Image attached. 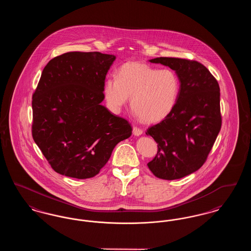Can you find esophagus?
Here are the masks:
<instances>
[{
	"label": "esophagus",
	"mask_w": 251,
	"mask_h": 251,
	"mask_svg": "<svg viewBox=\"0 0 251 251\" xmlns=\"http://www.w3.org/2000/svg\"><path fill=\"white\" fill-rule=\"evenodd\" d=\"M143 133V131L137 127H133L132 128V134L135 136H140Z\"/></svg>",
	"instance_id": "esophagus-1"
}]
</instances>
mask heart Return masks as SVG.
<instances>
[{
  "instance_id": "b5f03b06",
  "label": "heart",
  "mask_w": 251,
  "mask_h": 251,
  "mask_svg": "<svg viewBox=\"0 0 251 251\" xmlns=\"http://www.w3.org/2000/svg\"><path fill=\"white\" fill-rule=\"evenodd\" d=\"M179 80L171 70H159L142 62L124 63L117 79L106 78L103 94L108 106L115 112L124 107L131 98L133 114L145 123L165 120L175 107Z\"/></svg>"
}]
</instances>
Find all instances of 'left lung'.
<instances>
[{"label":"left lung","mask_w":251,"mask_h":251,"mask_svg":"<svg viewBox=\"0 0 251 251\" xmlns=\"http://www.w3.org/2000/svg\"><path fill=\"white\" fill-rule=\"evenodd\" d=\"M170 68L179 77L175 107L163 121L146 132L158 144L148 164L160 179H180L202 167L221 128L220 89L202 64L175 57L149 60Z\"/></svg>","instance_id":"8db88e82"}]
</instances>
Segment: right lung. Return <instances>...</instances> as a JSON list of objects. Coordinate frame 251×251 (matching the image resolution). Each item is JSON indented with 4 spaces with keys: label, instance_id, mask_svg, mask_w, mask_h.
Returning a JSON list of instances; mask_svg holds the SVG:
<instances>
[{
    "label": "right lung",
    "instance_id": "right-lung-1",
    "mask_svg": "<svg viewBox=\"0 0 251 251\" xmlns=\"http://www.w3.org/2000/svg\"><path fill=\"white\" fill-rule=\"evenodd\" d=\"M116 56L71 51L50 60L33 95L32 133L54 171L88 179L105 166L114 148L129 138V122L101 102Z\"/></svg>",
    "mask_w": 251,
    "mask_h": 251
}]
</instances>
